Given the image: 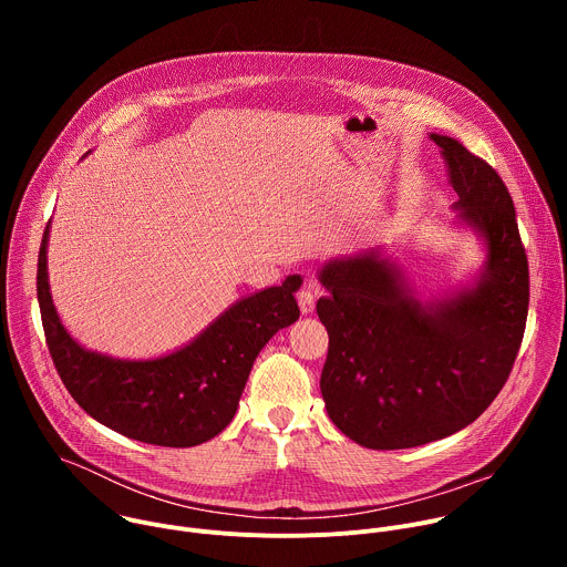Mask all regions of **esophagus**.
<instances>
[{"mask_svg": "<svg viewBox=\"0 0 567 567\" xmlns=\"http://www.w3.org/2000/svg\"><path fill=\"white\" fill-rule=\"evenodd\" d=\"M298 307H300V311L302 313H311L313 311V307H316V296H313V285L311 282H307L300 291H298Z\"/></svg>", "mask_w": 567, "mask_h": 567, "instance_id": "34e87169", "label": "esophagus"}]
</instances>
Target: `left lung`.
I'll list each match as a JSON object with an SVG mask.
<instances>
[{"label":"left lung","mask_w":567,"mask_h":567,"mask_svg":"<svg viewBox=\"0 0 567 567\" xmlns=\"http://www.w3.org/2000/svg\"><path fill=\"white\" fill-rule=\"evenodd\" d=\"M431 141L457 193V224L487 251L475 280L424 302L379 247L318 271L328 296L316 311L330 334L320 392L337 429L377 451L422 446L475 422L503 390L527 320L529 269L507 186L460 141Z\"/></svg>","instance_id":"left-lung-1"}]
</instances>
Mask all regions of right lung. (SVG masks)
I'll use <instances>...</instances> for the list:
<instances>
[{"instance_id": "obj_1", "label": "right lung", "mask_w": 567, "mask_h": 567, "mask_svg": "<svg viewBox=\"0 0 567 567\" xmlns=\"http://www.w3.org/2000/svg\"><path fill=\"white\" fill-rule=\"evenodd\" d=\"M49 226L38 256V302L51 359L78 406L103 426L154 446L186 449L219 435L237 411L260 350L298 320L293 293L300 276L239 298L171 354L114 359L83 348L62 326L49 289Z\"/></svg>"}]
</instances>
